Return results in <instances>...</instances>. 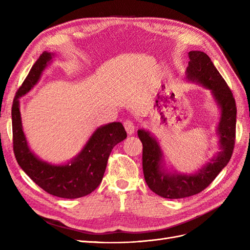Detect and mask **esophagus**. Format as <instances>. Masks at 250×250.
Here are the masks:
<instances>
[{"instance_id": "1", "label": "esophagus", "mask_w": 250, "mask_h": 250, "mask_svg": "<svg viewBox=\"0 0 250 250\" xmlns=\"http://www.w3.org/2000/svg\"><path fill=\"white\" fill-rule=\"evenodd\" d=\"M124 127H125V129H126L127 133L129 134V135H131V134L134 133L135 126H134V123H133L132 120H126L125 122H124Z\"/></svg>"}]
</instances>
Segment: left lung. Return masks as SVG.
<instances>
[{
  "mask_svg": "<svg viewBox=\"0 0 250 250\" xmlns=\"http://www.w3.org/2000/svg\"><path fill=\"white\" fill-rule=\"evenodd\" d=\"M188 58V79L197 81L209 88L221 108V119L218 126L221 151L198 173L192 175L169 174L162 169V151L155 139L148 131L139 130L138 135L143 144V172L146 184L151 191L169 199L190 197L208 188L229 164L236 140L237 107L228 83L204 52L191 51Z\"/></svg>",
  "mask_w": 250,
  "mask_h": 250,
  "instance_id": "obj_1",
  "label": "left lung"
}]
</instances>
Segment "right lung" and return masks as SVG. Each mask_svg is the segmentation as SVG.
I'll return each mask as SVG.
<instances>
[{
    "label": "right lung",
    "mask_w": 250,
    "mask_h": 250,
    "mask_svg": "<svg viewBox=\"0 0 250 250\" xmlns=\"http://www.w3.org/2000/svg\"><path fill=\"white\" fill-rule=\"evenodd\" d=\"M51 58L52 54L42 52L17 90L11 108L13 152L20 167L43 191L60 198H79L90 194L100 185L112 148L125 140L127 133L122 124L113 122L98 128L80 154L70 164L52 166L39 160L27 145L21 127L19 98L28 93L39 81Z\"/></svg>",
    "instance_id": "1"
}]
</instances>
